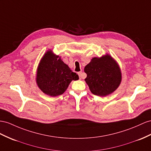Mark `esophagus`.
<instances>
[{
    "label": "esophagus",
    "mask_w": 151,
    "mask_h": 151,
    "mask_svg": "<svg viewBox=\"0 0 151 151\" xmlns=\"http://www.w3.org/2000/svg\"><path fill=\"white\" fill-rule=\"evenodd\" d=\"M78 74L80 79H82V71H80V72L78 73Z\"/></svg>",
    "instance_id": "obj_1"
}]
</instances>
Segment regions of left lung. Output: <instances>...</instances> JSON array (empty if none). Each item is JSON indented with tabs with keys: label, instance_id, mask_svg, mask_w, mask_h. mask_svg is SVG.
Returning a JSON list of instances; mask_svg holds the SVG:
<instances>
[{
	"label": "left lung",
	"instance_id": "left-lung-1",
	"mask_svg": "<svg viewBox=\"0 0 151 151\" xmlns=\"http://www.w3.org/2000/svg\"><path fill=\"white\" fill-rule=\"evenodd\" d=\"M85 79L92 94L105 96L117 89L121 82V72L118 64L109 55L94 57L84 68Z\"/></svg>",
	"mask_w": 151,
	"mask_h": 151
}]
</instances>
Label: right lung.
I'll return each mask as SVG.
<instances>
[{
  "mask_svg": "<svg viewBox=\"0 0 151 151\" xmlns=\"http://www.w3.org/2000/svg\"><path fill=\"white\" fill-rule=\"evenodd\" d=\"M60 57L48 51L42 57L37 68L36 82L40 89L50 96L63 94L72 80H78Z\"/></svg>",
  "mask_w": 151,
  "mask_h": 151,
  "instance_id": "right-lung-1",
  "label": "right lung"
}]
</instances>
